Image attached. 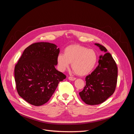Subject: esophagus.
Masks as SVG:
<instances>
[{"mask_svg": "<svg viewBox=\"0 0 134 134\" xmlns=\"http://www.w3.org/2000/svg\"><path fill=\"white\" fill-rule=\"evenodd\" d=\"M68 79L71 80V81H74V80H75L76 79V78H73V77L69 76V77H68Z\"/></svg>", "mask_w": 134, "mask_h": 134, "instance_id": "1", "label": "esophagus"}]
</instances>
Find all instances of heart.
Wrapping results in <instances>:
<instances>
[{
    "mask_svg": "<svg viewBox=\"0 0 134 134\" xmlns=\"http://www.w3.org/2000/svg\"><path fill=\"white\" fill-rule=\"evenodd\" d=\"M97 60V55L94 50L79 44L68 46L64 50V54H60L57 58L60 71L65 70L71 63L72 69L80 76L90 74L95 68Z\"/></svg>",
    "mask_w": 134,
    "mask_h": 134,
    "instance_id": "1",
    "label": "heart"
}]
</instances>
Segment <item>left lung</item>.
<instances>
[{
    "label": "left lung",
    "instance_id": "obj_1",
    "mask_svg": "<svg viewBox=\"0 0 134 134\" xmlns=\"http://www.w3.org/2000/svg\"><path fill=\"white\" fill-rule=\"evenodd\" d=\"M105 54L99 56V65L92 73L86 76V85L79 96L89 105L103 103L114 93L117 80V67L111 55L106 47L94 43Z\"/></svg>",
    "mask_w": 134,
    "mask_h": 134
}]
</instances>
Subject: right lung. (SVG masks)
<instances>
[{
    "mask_svg": "<svg viewBox=\"0 0 134 134\" xmlns=\"http://www.w3.org/2000/svg\"><path fill=\"white\" fill-rule=\"evenodd\" d=\"M59 52L49 42L35 43L24 50L15 66L14 78L18 94L28 103L36 106L46 103L66 78L55 68Z\"/></svg>",
    "mask_w": 134,
    "mask_h": 134,
    "instance_id": "obj_1",
    "label": "right lung"
}]
</instances>
